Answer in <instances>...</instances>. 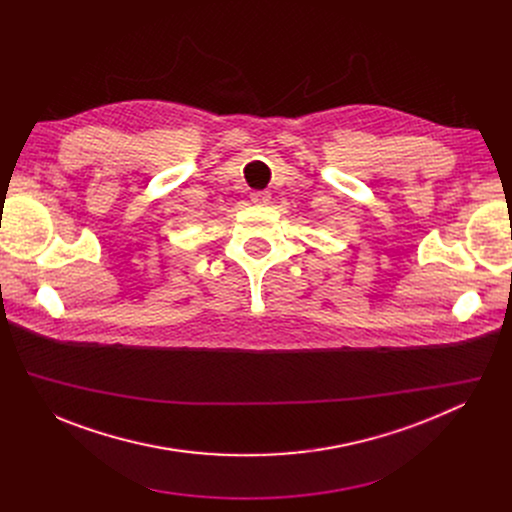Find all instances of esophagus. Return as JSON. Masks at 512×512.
<instances>
[{
	"instance_id": "1",
	"label": "esophagus",
	"mask_w": 512,
	"mask_h": 512,
	"mask_svg": "<svg viewBox=\"0 0 512 512\" xmlns=\"http://www.w3.org/2000/svg\"><path fill=\"white\" fill-rule=\"evenodd\" d=\"M269 198H271V194L265 192V190H255V192H251V202H253V204L263 206V204L269 202Z\"/></svg>"
}]
</instances>
